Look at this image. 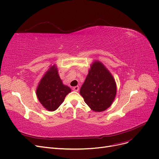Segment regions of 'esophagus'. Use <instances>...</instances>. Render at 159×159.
Returning <instances> with one entry per match:
<instances>
[{
  "mask_svg": "<svg viewBox=\"0 0 159 159\" xmlns=\"http://www.w3.org/2000/svg\"><path fill=\"white\" fill-rule=\"evenodd\" d=\"M73 90L74 91H79V87L78 86H75L73 87Z\"/></svg>",
  "mask_w": 159,
  "mask_h": 159,
  "instance_id": "obj_1",
  "label": "esophagus"
}]
</instances>
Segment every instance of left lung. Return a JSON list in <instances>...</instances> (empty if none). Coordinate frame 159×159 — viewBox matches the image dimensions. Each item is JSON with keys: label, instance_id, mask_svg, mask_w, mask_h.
Returning <instances> with one entry per match:
<instances>
[{"label": "left lung", "instance_id": "obj_1", "mask_svg": "<svg viewBox=\"0 0 159 159\" xmlns=\"http://www.w3.org/2000/svg\"><path fill=\"white\" fill-rule=\"evenodd\" d=\"M85 102L94 111H103L112 104L117 93L115 79L106 67L94 61L80 91Z\"/></svg>", "mask_w": 159, "mask_h": 159}]
</instances>
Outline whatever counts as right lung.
<instances>
[{
  "mask_svg": "<svg viewBox=\"0 0 159 159\" xmlns=\"http://www.w3.org/2000/svg\"><path fill=\"white\" fill-rule=\"evenodd\" d=\"M71 89L62 84L55 65L44 74L36 89V96L43 107L50 111L56 110L64 102Z\"/></svg>",
  "mask_w": 159,
  "mask_h": 159,
  "instance_id": "1",
  "label": "right lung"
}]
</instances>
